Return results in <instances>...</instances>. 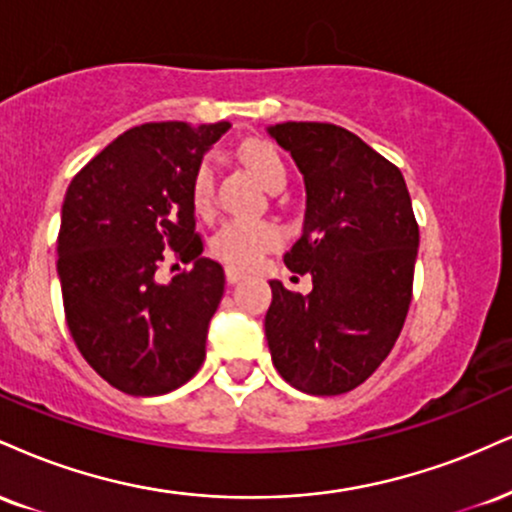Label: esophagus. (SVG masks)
Listing matches in <instances>:
<instances>
[{"label": "esophagus", "mask_w": 512, "mask_h": 512, "mask_svg": "<svg viewBox=\"0 0 512 512\" xmlns=\"http://www.w3.org/2000/svg\"><path fill=\"white\" fill-rule=\"evenodd\" d=\"M240 279H245V272H240V269H233V267H226V281L238 283Z\"/></svg>", "instance_id": "1"}]
</instances>
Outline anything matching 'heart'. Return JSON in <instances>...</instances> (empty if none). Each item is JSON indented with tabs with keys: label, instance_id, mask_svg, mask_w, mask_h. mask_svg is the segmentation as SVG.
Listing matches in <instances>:
<instances>
[{
	"label": "heart",
	"instance_id": "heart-1",
	"mask_svg": "<svg viewBox=\"0 0 512 512\" xmlns=\"http://www.w3.org/2000/svg\"><path fill=\"white\" fill-rule=\"evenodd\" d=\"M243 157L245 164L250 166V171L264 188H269L274 193L276 188L286 186L288 171L281 155L276 152V147L269 143H252L245 147ZM190 202H193V209L197 214H209V209H212L214 162L209 157H205L197 164L193 181H190ZM279 243L281 231L279 226L272 224V221L229 219L214 231L212 240H209V250H212V255L224 264L250 269Z\"/></svg>",
	"mask_w": 512,
	"mask_h": 512
}]
</instances>
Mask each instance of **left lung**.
<instances>
[{
    "mask_svg": "<svg viewBox=\"0 0 512 512\" xmlns=\"http://www.w3.org/2000/svg\"><path fill=\"white\" fill-rule=\"evenodd\" d=\"M305 178L303 236L283 255L312 276L307 295L269 281L274 367L310 396L353 391L386 360L412 300L420 229L396 164L334 123L267 128Z\"/></svg>",
    "mask_w": 512,
    "mask_h": 512,
    "instance_id": "1",
    "label": "left lung"
}]
</instances>
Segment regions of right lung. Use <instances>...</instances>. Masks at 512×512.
<instances>
[{
	"label": "right lung",
	"instance_id": "right-lung-1",
	"mask_svg": "<svg viewBox=\"0 0 512 512\" xmlns=\"http://www.w3.org/2000/svg\"><path fill=\"white\" fill-rule=\"evenodd\" d=\"M229 128L135 126L66 190L57 238L66 324L88 365L128 396L174 391L205 362L226 281L219 262L200 257L190 181ZM171 251L194 267L159 284L156 269Z\"/></svg>",
	"mask_w": 512,
	"mask_h": 512
}]
</instances>
